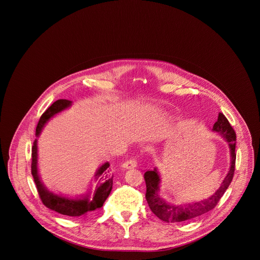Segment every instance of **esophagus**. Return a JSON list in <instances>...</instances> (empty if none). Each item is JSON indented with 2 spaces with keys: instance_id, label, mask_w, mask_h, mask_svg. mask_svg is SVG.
Instances as JSON below:
<instances>
[{
  "instance_id": "obj_1",
  "label": "esophagus",
  "mask_w": 260,
  "mask_h": 260,
  "mask_svg": "<svg viewBox=\"0 0 260 260\" xmlns=\"http://www.w3.org/2000/svg\"><path fill=\"white\" fill-rule=\"evenodd\" d=\"M137 165H138L137 160L135 158H133V159H129V160H126L125 162H123L122 167L124 169H133V168H136Z\"/></svg>"
}]
</instances>
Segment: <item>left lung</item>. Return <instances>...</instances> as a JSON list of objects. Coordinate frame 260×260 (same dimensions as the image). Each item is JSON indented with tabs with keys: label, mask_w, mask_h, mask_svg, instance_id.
I'll return each instance as SVG.
<instances>
[{
	"label": "left lung",
	"mask_w": 260,
	"mask_h": 260,
	"mask_svg": "<svg viewBox=\"0 0 260 260\" xmlns=\"http://www.w3.org/2000/svg\"><path fill=\"white\" fill-rule=\"evenodd\" d=\"M213 131L220 134L223 139L229 143L231 151V168L222 181L220 187L206 200L200 202L187 203L185 205H172L162 200L159 194V183L160 178L156 169L152 171H147L144 174L146 182V200L149 205L151 211L162 221L177 223V222L186 221L196 217H199L216 207L222 196L224 194L233 180L236 167V133L229 122L228 118L219 113L217 121L213 125Z\"/></svg>",
	"instance_id": "1"
}]
</instances>
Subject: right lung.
Masks as SVG:
<instances>
[{
    "mask_svg": "<svg viewBox=\"0 0 260 260\" xmlns=\"http://www.w3.org/2000/svg\"><path fill=\"white\" fill-rule=\"evenodd\" d=\"M71 105L72 102L69 100H57L56 102H54L42 114L38 125L36 127V136L39 137L45 123L51 117L71 107ZM109 167L110 164L107 161L98 169L94 175L96 187L92 196L88 193L87 196L80 199L66 198L55 194L45 187V185L42 183L38 173V142H37V139L34 141V145L31 147V175L36 183L39 197L42 203L48 209L62 215L79 217L91 213L96 209L103 207L113 186V175Z\"/></svg>",
    "mask_w": 260,
    "mask_h": 260,
    "instance_id": "1",
    "label": "right lung"
}]
</instances>
